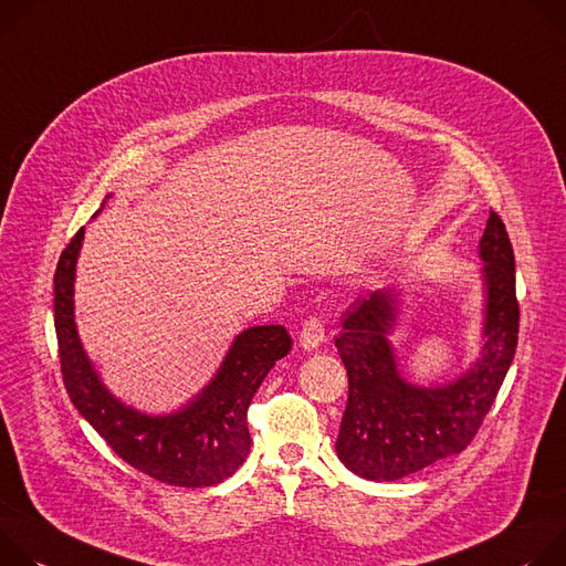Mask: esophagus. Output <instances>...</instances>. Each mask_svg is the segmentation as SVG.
I'll use <instances>...</instances> for the list:
<instances>
[{
    "label": "esophagus",
    "mask_w": 566,
    "mask_h": 566,
    "mask_svg": "<svg viewBox=\"0 0 566 566\" xmlns=\"http://www.w3.org/2000/svg\"><path fill=\"white\" fill-rule=\"evenodd\" d=\"M324 339H326V331H324L322 319L310 317V319L303 324L301 333H298V346H301L303 350H315V348H319V346L324 344Z\"/></svg>",
    "instance_id": "obj_1"
}]
</instances>
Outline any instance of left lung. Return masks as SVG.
<instances>
[{"label": "left lung", "instance_id": "8db88e82", "mask_svg": "<svg viewBox=\"0 0 566 566\" xmlns=\"http://www.w3.org/2000/svg\"><path fill=\"white\" fill-rule=\"evenodd\" d=\"M481 350L454 380L416 385L398 368L391 335L402 315V287L359 296L342 315L337 353L348 373V402L337 457L366 481H398L461 454L490 411L517 348L515 256L501 218L490 211L479 240Z\"/></svg>", "mask_w": 566, "mask_h": 566}]
</instances>
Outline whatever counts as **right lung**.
I'll use <instances>...</instances> for the list:
<instances>
[{"label": "right lung", "mask_w": 566, "mask_h": 566, "mask_svg": "<svg viewBox=\"0 0 566 566\" xmlns=\"http://www.w3.org/2000/svg\"><path fill=\"white\" fill-rule=\"evenodd\" d=\"M83 240L85 229L62 251L53 276V324L62 380L74 407L125 463L157 481L181 488L224 481L249 454L247 409L265 375L290 353L287 331L283 326L242 331L200 394L170 413L139 411L105 387L78 335L74 283Z\"/></svg>", "instance_id": "add662e5"}]
</instances>
